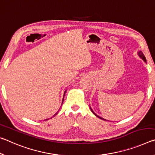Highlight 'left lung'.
<instances>
[{"mask_svg": "<svg viewBox=\"0 0 155 155\" xmlns=\"http://www.w3.org/2000/svg\"><path fill=\"white\" fill-rule=\"evenodd\" d=\"M139 56H140L141 58H142V59H143V60H144V62H146V58H145V56H144V55L143 54H142V52L141 51H139ZM91 111H92V112H93V114H94V115H96V116H97V117H99V118H100V119H101V120H104V119H102V118H101V117H100V116H98V115H96V114L94 113V112H93V111L92 110H91Z\"/></svg>", "mask_w": 155, "mask_h": 155, "instance_id": "left-lung-1", "label": "left lung"}]
</instances>
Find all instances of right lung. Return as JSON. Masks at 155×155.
Listing matches in <instances>:
<instances>
[{
  "label": "right lung",
  "instance_id": "add662e5",
  "mask_svg": "<svg viewBox=\"0 0 155 155\" xmlns=\"http://www.w3.org/2000/svg\"><path fill=\"white\" fill-rule=\"evenodd\" d=\"M65 93H66V91H65V92H64V94H65ZM63 100H64V98H63ZM62 102H63V101H62ZM57 114H58V113H55L54 115H57Z\"/></svg>",
  "mask_w": 155,
  "mask_h": 155
}]
</instances>
